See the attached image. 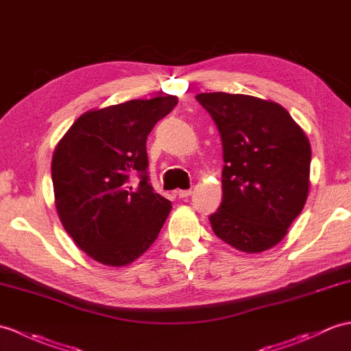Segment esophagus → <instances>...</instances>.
I'll return each mask as SVG.
<instances>
[{
  "label": "esophagus",
  "mask_w": 351,
  "mask_h": 351,
  "mask_svg": "<svg viewBox=\"0 0 351 351\" xmlns=\"http://www.w3.org/2000/svg\"><path fill=\"white\" fill-rule=\"evenodd\" d=\"M191 194H193V191H191V190H179V191H178V195H179V197H181V199L190 197Z\"/></svg>",
  "instance_id": "esophagus-1"
}]
</instances>
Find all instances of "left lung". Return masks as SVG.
<instances>
[{
	"instance_id": "left-lung-1",
	"label": "left lung",
	"mask_w": 351,
	"mask_h": 351,
	"mask_svg": "<svg viewBox=\"0 0 351 351\" xmlns=\"http://www.w3.org/2000/svg\"><path fill=\"white\" fill-rule=\"evenodd\" d=\"M195 100L223 142V202L209 215L214 233L245 252L272 248L306 202L311 146L305 133L274 101L227 93Z\"/></svg>"
}]
</instances>
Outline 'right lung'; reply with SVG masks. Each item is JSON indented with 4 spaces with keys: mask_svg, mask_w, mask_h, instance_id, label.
<instances>
[{
    "mask_svg": "<svg viewBox=\"0 0 351 351\" xmlns=\"http://www.w3.org/2000/svg\"><path fill=\"white\" fill-rule=\"evenodd\" d=\"M176 103L167 95L89 110L56 146V210L76 245L97 262L128 265L157 239L172 203L149 182L146 138Z\"/></svg>",
    "mask_w": 351,
    "mask_h": 351,
    "instance_id": "right-lung-1",
    "label": "right lung"
}]
</instances>
